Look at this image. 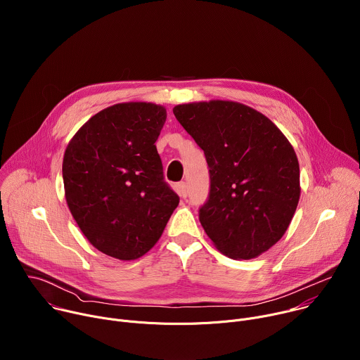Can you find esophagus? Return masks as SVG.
<instances>
[{"label":"esophagus","mask_w":360,"mask_h":360,"mask_svg":"<svg viewBox=\"0 0 360 360\" xmlns=\"http://www.w3.org/2000/svg\"><path fill=\"white\" fill-rule=\"evenodd\" d=\"M176 193L181 196V198H186L188 195V188H186V184L185 182H179L176 184Z\"/></svg>","instance_id":"1"}]
</instances>
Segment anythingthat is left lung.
I'll list each match as a JSON object with an SVG mask.
<instances>
[{
	"mask_svg": "<svg viewBox=\"0 0 360 360\" xmlns=\"http://www.w3.org/2000/svg\"><path fill=\"white\" fill-rule=\"evenodd\" d=\"M174 115L203 149L211 176L199 221L215 248L232 259H253L286 232L299 196L293 146L264 114L235 101L174 107Z\"/></svg>",
	"mask_w": 360,
	"mask_h": 360,
	"instance_id": "8db88e82",
	"label": "left lung"
}]
</instances>
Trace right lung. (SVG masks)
Segmentation results:
<instances>
[{"instance_id":"obj_1","label":"right lung","mask_w":360,"mask_h":360,"mask_svg":"<svg viewBox=\"0 0 360 360\" xmlns=\"http://www.w3.org/2000/svg\"><path fill=\"white\" fill-rule=\"evenodd\" d=\"M165 121L162 105L122 102L91 117L65 149L70 212L89 243L115 259L145 255L179 203L155 146Z\"/></svg>"}]
</instances>
